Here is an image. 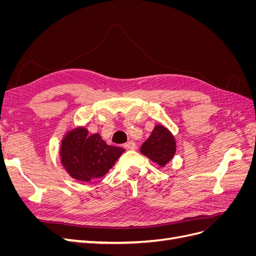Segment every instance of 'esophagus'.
I'll list each match as a JSON object with an SVG mask.
<instances>
[{
  "mask_svg": "<svg viewBox=\"0 0 256 256\" xmlns=\"http://www.w3.org/2000/svg\"><path fill=\"white\" fill-rule=\"evenodd\" d=\"M124 147H125L126 150H136V143L134 141H129V142L124 144Z\"/></svg>",
  "mask_w": 256,
  "mask_h": 256,
  "instance_id": "1",
  "label": "esophagus"
}]
</instances>
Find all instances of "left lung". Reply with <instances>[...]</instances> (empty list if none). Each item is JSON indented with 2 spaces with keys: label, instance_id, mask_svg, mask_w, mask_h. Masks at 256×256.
I'll use <instances>...</instances> for the list:
<instances>
[{
  "label": "left lung",
  "instance_id": "8db88e82",
  "mask_svg": "<svg viewBox=\"0 0 256 256\" xmlns=\"http://www.w3.org/2000/svg\"><path fill=\"white\" fill-rule=\"evenodd\" d=\"M175 152L176 142L173 134L160 124L154 128L150 138L141 146V152L160 166H164L174 157Z\"/></svg>",
  "mask_w": 256,
  "mask_h": 256
}]
</instances>
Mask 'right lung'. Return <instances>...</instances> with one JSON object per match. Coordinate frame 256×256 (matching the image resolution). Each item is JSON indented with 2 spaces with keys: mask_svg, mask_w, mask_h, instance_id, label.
I'll return each mask as SVG.
<instances>
[{
  "mask_svg": "<svg viewBox=\"0 0 256 256\" xmlns=\"http://www.w3.org/2000/svg\"><path fill=\"white\" fill-rule=\"evenodd\" d=\"M125 152L108 145L99 134L88 136L84 127L69 131L60 144V161L68 174L81 182L104 176Z\"/></svg>",
  "mask_w": 256,
  "mask_h": 256,
  "instance_id": "1",
  "label": "right lung"
}]
</instances>
